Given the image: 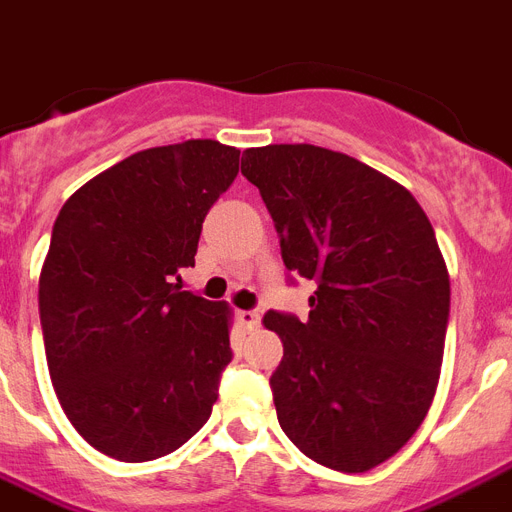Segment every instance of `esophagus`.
<instances>
[{
	"instance_id": "34e87169",
	"label": "esophagus",
	"mask_w": 512,
	"mask_h": 512,
	"mask_svg": "<svg viewBox=\"0 0 512 512\" xmlns=\"http://www.w3.org/2000/svg\"><path fill=\"white\" fill-rule=\"evenodd\" d=\"M236 321H239L242 328H247V331H255V328L260 326V315H257L255 310H239V313H236Z\"/></svg>"
}]
</instances>
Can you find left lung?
I'll return each mask as SVG.
<instances>
[{
	"mask_svg": "<svg viewBox=\"0 0 512 512\" xmlns=\"http://www.w3.org/2000/svg\"><path fill=\"white\" fill-rule=\"evenodd\" d=\"M286 270L315 281L310 315L265 313L284 342L278 423L315 463L365 473L400 452L434 402L450 273L423 207L371 165L315 144L244 149Z\"/></svg>",
	"mask_w": 512,
	"mask_h": 512,
	"instance_id": "left-lung-1",
	"label": "left lung"
}]
</instances>
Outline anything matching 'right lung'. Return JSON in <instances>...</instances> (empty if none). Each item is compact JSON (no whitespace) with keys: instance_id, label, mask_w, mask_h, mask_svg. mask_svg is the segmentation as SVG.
<instances>
[{"instance_id":"add662e5","label":"right lung","mask_w":512,"mask_h":512,"mask_svg":"<svg viewBox=\"0 0 512 512\" xmlns=\"http://www.w3.org/2000/svg\"><path fill=\"white\" fill-rule=\"evenodd\" d=\"M236 173L239 149L213 139L141 149L86 181L54 220L39 276L49 376L102 455L162 458L213 413L231 307L181 292L178 273Z\"/></svg>"}]
</instances>
